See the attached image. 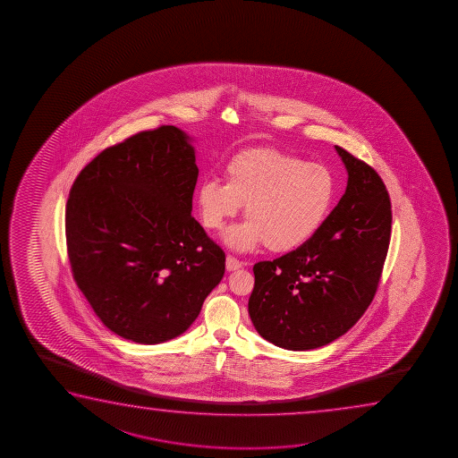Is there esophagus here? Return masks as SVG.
<instances>
[{
  "label": "esophagus",
  "mask_w": 458,
  "mask_h": 458,
  "mask_svg": "<svg viewBox=\"0 0 458 458\" xmlns=\"http://www.w3.org/2000/svg\"><path fill=\"white\" fill-rule=\"evenodd\" d=\"M225 266L226 270H230V272H232V270L241 269V267H242V263L239 261L238 258L228 255V257H226Z\"/></svg>",
  "instance_id": "34e87169"
}]
</instances>
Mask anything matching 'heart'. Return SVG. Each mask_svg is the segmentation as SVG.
<instances>
[{"label":"heart","mask_w":458,"mask_h":458,"mask_svg":"<svg viewBox=\"0 0 458 458\" xmlns=\"http://www.w3.org/2000/svg\"><path fill=\"white\" fill-rule=\"evenodd\" d=\"M224 176L225 182L205 180L197 186L195 207L201 225L220 232L245 203L249 219L225 234L233 250L263 244L274 253L297 250L318 234L332 209V172L284 151H241L226 163Z\"/></svg>","instance_id":"heart-1"}]
</instances>
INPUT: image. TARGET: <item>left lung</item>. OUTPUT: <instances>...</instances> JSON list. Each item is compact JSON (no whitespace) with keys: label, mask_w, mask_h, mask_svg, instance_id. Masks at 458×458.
<instances>
[{"label":"left lung","mask_w":458,"mask_h":458,"mask_svg":"<svg viewBox=\"0 0 458 458\" xmlns=\"http://www.w3.org/2000/svg\"><path fill=\"white\" fill-rule=\"evenodd\" d=\"M347 188L308 244L253 266L249 314L257 332L288 351H311L349 332L376 295L388 253L391 201L370 165L335 145Z\"/></svg>","instance_id":"8db88e82"}]
</instances>
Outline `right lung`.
Instances as JSON below:
<instances>
[{
  "label": "right lung",
  "mask_w": 458,
  "mask_h": 458,
  "mask_svg": "<svg viewBox=\"0 0 458 458\" xmlns=\"http://www.w3.org/2000/svg\"><path fill=\"white\" fill-rule=\"evenodd\" d=\"M192 139L159 126L101 151L65 208L72 274L101 322L159 344L186 332L225 274V253L191 216Z\"/></svg>",
  "instance_id": "right-lung-1"
}]
</instances>
